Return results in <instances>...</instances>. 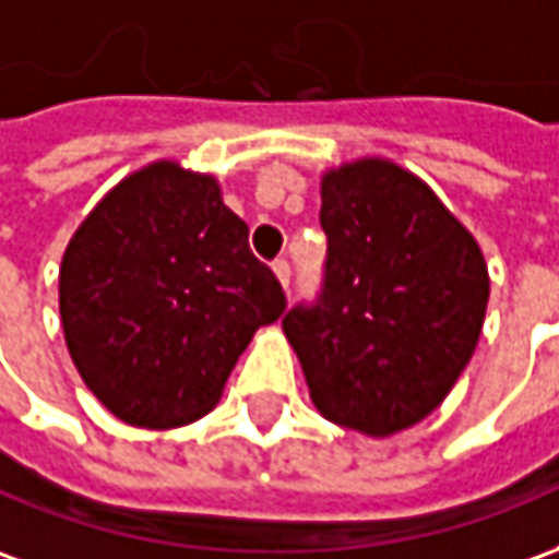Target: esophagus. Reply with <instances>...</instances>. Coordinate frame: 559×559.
Segmentation results:
<instances>
[{
    "label": "esophagus",
    "mask_w": 559,
    "mask_h": 559,
    "mask_svg": "<svg viewBox=\"0 0 559 559\" xmlns=\"http://www.w3.org/2000/svg\"><path fill=\"white\" fill-rule=\"evenodd\" d=\"M275 275H278V281H281V287H284V290H287V287H290V275H293V269H290V263H287V260H275Z\"/></svg>",
    "instance_id": "obj_1"
}]
</instances>
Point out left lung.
Listing matches in <instances>:
<instances>
[{"label":"left lung","mask_w":559,"mask_h":559,"mask_svg":"<svg viewBox=\"0 0 559 559\" xmlns=\"http://www.w3.org/2000/svg\"><path fill=\"white\" fill-rule=\"evenodd\" d=\"M320 293L284 314L311 400L369 436L412 427L451 393L478 345L481 248L424 181L388 159L323 175Z\"/></svg>","instance_id":"8db88e82"}]
</instances>
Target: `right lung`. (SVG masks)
<instances>
[{"mask_svg":"<svg viewBox=\"0 0 559 559\" xmlns=\"http://www.w3.org/2000/svg\"><path fill=\"white\" fill-rule=\"evenodd\" d=\"M287 308L275 272L212 175L178 163L135 171L62 253L66 345L96 400L132 427L212 412L251 335Z\"/></svg>","mask_w":559,"mask_h":559,"instance_id":"right-lung-1","label":"right lung"}]
</instances>
